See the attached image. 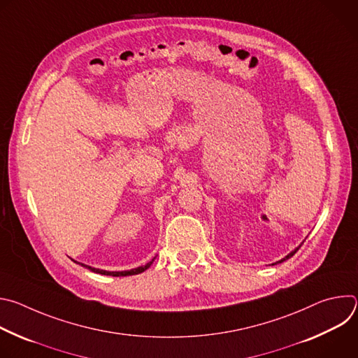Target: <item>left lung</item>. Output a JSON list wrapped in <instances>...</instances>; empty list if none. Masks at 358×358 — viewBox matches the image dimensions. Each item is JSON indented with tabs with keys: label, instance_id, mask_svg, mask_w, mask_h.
I'll list each match as a JSON object with an SVG mask.
<instances>
[{
	"label": "left lung",
	"instance_id": "1",
	"mask_svg": "<svg viewBox=\"0 0 358 358\" xmlns=\"http://www.w3.org/2000/svg\"><path fill=\"white\" fill-rule=\"evenodd\" d=\"M299 248H300V246H299ZM299 248H296V249H294L293 252H290V253L287 255V257H285V258H283L282 261H279V264H280V262H283V261H286V259H289V258H292V257H293V255H294V253H296V252L299 250Z\"/></svg>",
	"mask_w": 358,
	"mask_h": 358
}]
</instances>
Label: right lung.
<instances>
[{"mask_svg":"<svg viewBox=\"0 0 358 358\" xmlns=\"http://www.w3.org/2000/svg\"><path fill=\"white\" fill-rule=\"evenodd\" d=\"M152 264V261L151 262H148L147 265H144V266H140V268H136V269H131V271H124V272H108V271H101V269H96V268H92V266H87V265H83V264H80L82 266H86L87 269H90L92 272H94V273H100V275H109V276H129V275H138V273H141V272H144L147 268H150V265Z\"/></svg>","mask_w":358,"mask_h":358,"instance_id":"add662e5","label":"right lung"}]
</instances>
